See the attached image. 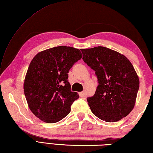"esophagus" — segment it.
<instances>
[{"label": "esophagus", "instance_id": "obj_1", "mask_svg": "<svg viewBox=\"0 0 153 153\" xmlns=\"http://www.w3.org/2000/svg\"><path fill=\"white\" fill-rule=\"evenodd\" d=\"M79 95H80V97L83 98V97H85L86 96V94H85L84 91H82V92H80V93H79Z\"/></svg>", "mask_w": 153, "mask_h": 153}]
</instances>
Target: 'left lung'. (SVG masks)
I'll list each match as a JSON object with an SVG mask.
<instances>
[{
  "instance_id": "1",
  "label": "left lung",
  "mask_w": 153,
  "mask_h": 153,
  "mask_svg": "<svg viewBox=\"0 0 153 153\" xmlns=\"http://www.w3.org/2000/svg\"><path fill=\"white\" fill-rule=\"evenodd\" d=\"M82 60L95 71L98 85L94 96L87 98L92 112L106 122H117L133 109L139 79L125 56L104 47L81 49Z\"/></svg>"
}]
</instances>
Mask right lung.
<instances>
[{"instance_id":"right-lung-1","label":"right lung","mask_w":153,"mask_h":153,"mask_svg":"<svg viewBox=\"0 0 153 153\" xmlns=\"http://www.w3.org/2000/svg\"><path fill=\"white\" fill-rule=\"evenodd\" d=\"M82 58L77 48L60 46L40 52L28 67L24 93L28 107L42 121L54 123L67 116L79 98L71 91L68 71Z\"/></svg>"}]
</instances>
